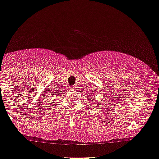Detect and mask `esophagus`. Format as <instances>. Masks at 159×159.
I'll return each instance as SVG.
<instances>
[{
  "mask_svg": "<svg viewBox=\"0 0 159 159\" xmlns=\"http://www.w3.org/2000/svg\"><path fill=\"white\" fill-rule=\"evenodd\" d=\"M69 90H70V91H72V90H74V88H73V87H69Z\"/></svg>",
  "mask_w": 159,
  "mask_h": 159,
  "instance_id": "obj_1",
  "label": "esophagus"
}]
</instances>
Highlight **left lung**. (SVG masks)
<instances>
[{
	"mask_svg": "<svg viewBox=\"0 0 159 159\" xmlns=\"http://www.w3.org/2000/svg\"><path fill=\"white\" fill-rule=\"evenodd\" d=\"M92 101H93V100H92Z\"/></svg>",
	"mask_w": 159,
	"mask_h": 159,
	"instance_id": "1",
	"label": "left lung"
}]
</instances>
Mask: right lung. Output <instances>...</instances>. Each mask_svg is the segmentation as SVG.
I'll list each match as a JSON object with an SVG mask.
<instances>
[{"instance_id":"1","label":"right lung","mask_w":159,"mask_h":159,"mask_svg":"<svg viewBox=\"0 0 159 159\" xmlns=\"http://www.w3.org/2000/svg\"><path fill=\"white\" fill-rule=\"evenodd\" d=\"M54 91H55V90H53V91H52V95H56V96L59 95V94H57V93H58V92H54ZM56 91H57V90H56ZM56 96H55V97H56Z\"/></svg>"}]
</instances>
